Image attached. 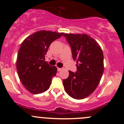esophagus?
Instances as JSON below:
<instances>
[{
  "label": "esophagus",
  "mask_w": 124,
  "mask_h": 124,
  "mask_svg": "<svg viewBox=\"0 0 124 124\" xmlns=\"http://www.w3.org/2000/svg\"><path fill=\"white\" fill-rule=\"evenodd\" d=\"M62 70H63V69H62V68H57V71H62Z\"/></svg>",
  "instance_id": "34e87169"
}]
</instances>
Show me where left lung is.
Masks as SVG:
<instances>
[{
    "mask_svg": "<svg viewBox=\"0 0 124 124\" xmlns=\"http://www.w3.org/2000/svg\"><path fill=\"white\" fill-rule=\"evenodd\" d=\"M71 47L73 59L77 61V72L69 71L63 80L66 92L77 100L85 98L98 86L104 72V56L98 42L86 34L65 33Z\"/></svg>",
    "mask_w": 124,
    "mask_h": 124,
    "instance_id": "8db88e82",
    "label": "left lung"
}]
</instances>
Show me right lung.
<instances>
[{
  "mask_svg": "<svg viewBox=\"0 0 124 124\" xmlns=\"http://www.w3.org/2000/svg\"><path fill=\"white\" fill-rule=\"evenodd\" d=\"M64 33L40 31L25 39L17 54V70L24 87L31 93L38 94L50 87L57 68L44 61L52 42Z\"/></svg>",
  "mask_w": 124,
  "mask_h": 124,
  "instance_id": "1",
  "label": "right lung"
}]
</instances>
